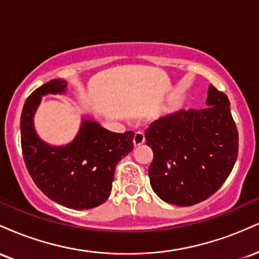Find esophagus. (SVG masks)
Segmentation results:
<instances>
[{"instance_id":"34e87169","label":"esophagus","mask_w":259,"mask_h":259,"mask_svg":"<svg viewBox=\"0 0 259 259\" xmlns=\"http://www.w3.org/2000/svg\"><path fill=\"white\" fill-rule=\"evenodd\" d=\"M144 142H145V135H144V133H142V132L135 133V136H134V140H133L134 146L139 147V146H141V145L144 144Z\"/></svg>"}]
</instances>
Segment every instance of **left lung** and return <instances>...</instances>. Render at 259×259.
<instances>
[{"label":"left lung","mask_w":259,"mask_h":259,"mask_svg":"<svg viewBox=\"0 0 259 259\" xmlns=\"http://www.w3.org/2000/svg\"><path fill=\"white\" fill-rule=\"evenodd\" d=\"M206 106L160 117L145 134L153 151L151 186L167 203L186 207L207 200L236 162L239 134L227 95L209 85Z\"/></svg>","instance_id":"obj_1"}]
</instances>
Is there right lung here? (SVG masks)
Masks as SVG:
<instances>
[{"label": "right lung", "instance_id": "add662e5", "mask_svg": "<svg viewBox=\"0 0 259 259\" xmlns=\"http://www.w3.org/2000/svg\"><path fill=\"white\" fill-rule=\"evenodd\" d=\"M65 92L67 81L55 79L25 101L20 117L23 156L32 180L47 197L72 209H90L111 195L115 165L133 151L134 133H112L85 115L72 142L47 144L35 130L34 115L42 96Z\"/></svg>", "mask_w": 259, "mask_h": 259}]
</instances>
